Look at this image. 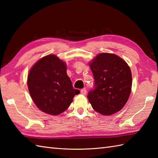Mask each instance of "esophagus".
I'll return each instance as SVG.
<instances>
[{"label": "esophagus", "mask_w": 158, "mask_h": 158, "mask_svg": "<svg viewBox=\"0 0 158 158\" xmlns=\"http://www.w3.org/2000/svg\"><path fill=\"white\" fill-rule=\"evenodd\" d=\"M86 93H87V90H86V89L83 88V89H82L81 90V94H83V95H85V94H86Z\"/></svg>", "instance_id": "1"}]
</instances>
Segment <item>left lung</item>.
Segmentation results:
<instances>
[{
	"label": "left lung",
	"instance_id": "obj_1",
	"mask_svg": "<svg viewBox=\"0 0 158 158\" xmlns=\"http://www.w3.org/2000/svg\"><path fill=\"white\" fill-rule=\"evenodd\" d=\"M94 79V89L88 95L96 111L104 115L118 112L126 105L132 88L129 66L113 53H100L90 62Z\"/></svg>",
	"mask_w": 158,
	"mask_h": 158
}]
</instances>
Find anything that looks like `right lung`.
Instances as JSON below:
<instances>
[{
    "mask_svg": "<svg viewBox=\"0 0 158 158\" xmlns=\"http://www.w3.org/2000/svg\"><path fill=\"white\" fill-rule=\"evenodd\" d=\"M28 88L36 106L45 113L57 115L69 108L79 89H74L64 62L48 55L36 62L28 75Z\"/></svg>",
    "mask_w": 158,
    "mask_h": 158,
    "instance_id": "add662e5",
    "label": "right lung"
}]
</instances>
